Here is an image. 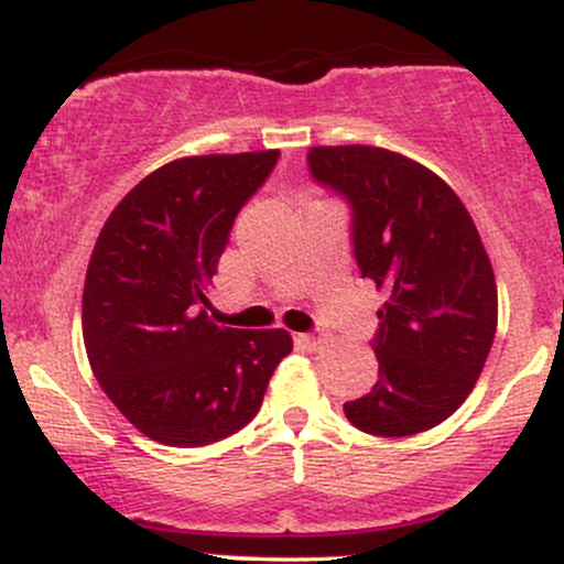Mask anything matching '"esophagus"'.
Listing matches in <instances>:
<instances>
[{
  "mask_svg": "<svg viewBox=\"0 0 564 564\" xmlns=\"http://www.w3.org/2000/svg\"><path fill=\"white\" fill-rule=\"evenodd\" d=\"M300 341L302 345H307L310 349H315L321 345V336H315V334H300Z\"/></svg>",
  "mask_w": 564,
  "mask_h": 564,
  "instance_id": "obj_1",
  "label": "esophagus"
}]
</instances>
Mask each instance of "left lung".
Here are the masks:
<instances>
[{
  "label": "left lung",
  "instance_id": "obj_1",
  "mask_svg": "<svg viewBox=\"0 0 564 564\" xmlns=\"http://www.w3.org/2000/svg\"><path fill=\"white\" fill-rule=\"evenodd\" d=\"M310 174L352 209L360 275L384 294L379 379L345 403L368 435L405 437L451 416L480 379L496 336V278L467 206L416 161L371 145H318Z\"/></svg>",
  "mask_w": 564,
  "mask_h": 564
}]
</instances>
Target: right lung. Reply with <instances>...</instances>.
<instances>
[{"label":"right lung","instance_id":"right-lung-1","mask_svg":"<svg viewBox=\"0 0 564 564\" xmlns=\"http://www.w3.org/2000/svg\"><path fill=\"white\" fill-rule=\"evenodd\" d=\"M278 156L170 161L121 198L97 236L84 347L102 392L156 443L196 448L241 430L294 347L283 328L217 326L206 300L232 223Z\"/></svg>","mask_w":564,"mask_h":564}]
</instances>
